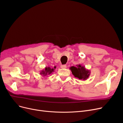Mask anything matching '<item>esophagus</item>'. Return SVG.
<instances>
[{"mask_svg":"<svg viewBox=\"0 0 123 123\" xmlns=\"http://www.w3.org/2000/svg\"><path fill=\"white\" fill-rule=\"evenodd\" d=\"M60 67L61 68H66L67 67V66L66 65H62L60 66Z\"/></svg>","mask_w":123,"mask_h":123,"instance_id":"esophagus-1","label":"esophagus"}]
</instances>
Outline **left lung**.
<instances>
[{
    "mask_svg": "<svg viewBox=\"0 0 123 123\" xmlns=\"http://www.w3.org/2000/svg\"><path fill=\"white\" fill-rule=\"evenodd\" d=\"M70 69L75 77L83 81L87 80L91 73L90 70L87 69L85 66H83L80 64L76 65V67H70Z\"/></svg>",
    "mask_w": 123,
    "mask_h": 123,
    "instance_id": "obj_1",
    "label": "left lung"
}]
</instances>
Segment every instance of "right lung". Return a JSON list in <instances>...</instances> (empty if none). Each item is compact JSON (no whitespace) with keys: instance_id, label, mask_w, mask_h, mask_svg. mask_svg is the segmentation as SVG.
<instances>
[{"instance_id":"1","label":"right lung","mask_w":123,"mask_h":123,"mask_svg":"<svg viewBox=\"0 0 123 123\" xmlns=\"http://www.w3.org/2000/svg\"><path fill=\"white\" fill-rule=\"evenodd\" d=\"M54 68H51L50 67H46L44 69L41 71L40 74L43 76H46L47 75L51 74L54 72Z\"/></svg>"}]
</instances>
